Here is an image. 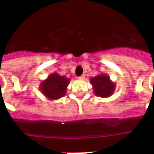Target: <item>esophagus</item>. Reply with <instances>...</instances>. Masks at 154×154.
<instances>
[{"mask_svg": "<svg viewBox=\"0 0 154 154\" xmlns=\"http://www.w3.org/2000/svg\"><path fill=\"white\" fill-rule=\"evenodd\" d=\"M85 78V75H82V76L78 77V79L79 80H84Z\"/></svg>", "mask_w": 154, "mask_h": 154, "instance_id": "34e87169", "label": "esophagus"}]
</instances>
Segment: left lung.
I'll use <instances>...</instances> for the list:
<instances>
[{
    "mask_svg": "<svg viewBox=\"0 0 154 154\" xmlns=\"http://www.w3.org/2000/svg\"><path fill=\"white\" fill-rule=\"evenodd\" d=\"M90 83L93 85L94 94L100 97H109L113 94L116 85L105 74H99L90 78Z\"/></svg>",
    "mask_w": 154,
    "mask_h": 154,
    "instance_id": "obj_1",
    "label": "left lung"
}]
</instances>
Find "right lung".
<instances>
[{
    "mask_svg": "<svg viewBox=\"0 0 154 154\" xmlns=\"http://www.w3.org/2000/svg\"><path fill=\"white\" fill-rule=\"evenodd\" d=\"M70 79L53 72L40 84V90L49 100H57L66 94Z\"/></svg>",
    "mask_w": 154,
    "mask_h": 154,
    "instance_id": "add662e5",
    "label": "right lung"
}]
</instances>
